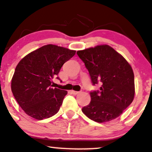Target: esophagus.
Segmentation results:
<instances>
[{
  "label": "esophagus",
  "mask_w": 152,
  "mask_h": 152,
  "mask_svg": "<svg viewBox=\"0 0 152 152\" xmlns=\"http://www.w3.org/2000/svg\"><path fill=\"white\" fill-rule=\"evenodd\" d=\"M79 93H80L79 91H74V90L71 91V94H74V95H77V94H78Z\"/></svg>",
  "instance_id": "1"
}]
</instances>
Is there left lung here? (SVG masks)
Listing matches in <instances>:
<instances>
[{
	"label": "left lung",
	"instance_id": "8db88e82",
	"mask_svg": "<svg viewBox=\"0 0 152 152\" xmlns=\"http://www.w3.org/2000/svg\"><path fill=\"white\" fill-rule=\"evenodd\" d=\"M88 69L93 85L100 89L90 92L91 100L82 108L87 117L103 123L118 116L133 102L135 88L132 66L108 45L77 51Z\"/></svg>",
	"mask_w": 152,
	"mask_h": 152
}]
</instances>
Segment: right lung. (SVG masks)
Masks as SVG:
<instances>
[{
  "mask_svg": "<svg viewBox=\"0 0 152 152\" xmlns=\"http://www.w3.org/2000/svg\"><path fill=\"white\" fill-rule=\"evenodd\" d=\"M75 53L76 50L48 44L20 61L12 78L11 91L26 114L42 120L59 111L67 91L52 88V79Z\"/></svg>",
  "mask_w": 152,
  "mask_h": 152,
  "instance_id": "1",
  "label": "right lung"
}]
</instances>
